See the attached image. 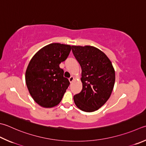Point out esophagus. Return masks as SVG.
Instances as JSON below:
<instances>
[{
    "label": "esophagus",
    "instance_id": "1",
    "mask_svg": "<svg viewBox=\"0 0 146 146\" xmlns=\"http://www.w3.org/2000/svg\"><path fill=\"white\" fill-rule=\"evenodd\" d=\"M74 77H73V76H70V78H69V79H68V80H69L70 82H72L74 81Z\"/></svg>",
    "mask_w": 146,
    "mask_h": 146
}]
</instances>
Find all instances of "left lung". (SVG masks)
<instances>
[{"label": "left lung", "instance_id": "8db88e82", "mask_svg": "<svg viewBox=\"0 0 146 146\" xmlns=\"http://www.w3.org/2000/svg\"><path fill=\"white\" fill-rule=\"evenodd\" d=\"M72 51L80 64L82 83L81 92L74 101L84 112L98 110L109 98L115 82V71L105 53L93 46H72Z\"/></svg>", "mask_w": 146, "mask_h": 146}]
</instances>
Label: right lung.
Returning <instances> with one entry per match:
<instances>
[{"label":"right lung","instance_id":"add662e5","mask_svg":"<svg viewBox=\"0 0 146 146\" xmlns=\"http://www.w3.org/2000/svg\"><path fill=\"white\" fill-rule=\"evenodd\" d=\"M71 46L52 43L35 53L29 62L25 73V81L30 95L39 105L53 107L62 100L70 84L60 67L67 58Z\"/></svg>","mask_w":146,"mask_h":146}]
</instances>
